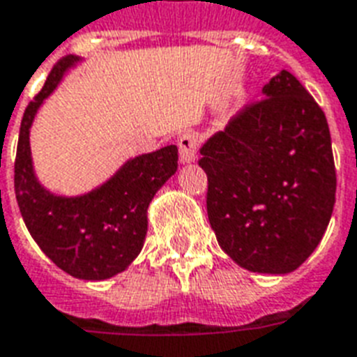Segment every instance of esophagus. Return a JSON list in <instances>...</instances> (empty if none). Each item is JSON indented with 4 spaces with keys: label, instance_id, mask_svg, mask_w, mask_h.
Wrapping results in <instances>:
<instances>
[{
    "label": "esophagus",
    "instance_id": "34e87169",
    "mask_svg": "<svg viewBox=\"0 0 357 357\" xmlns=\"http://www.w3.org/2000/svg\"><path fill=\"white\" fill-rule=\"evenodd\" d=\"M179 146V159L181 162H192L197 159V151H198V136L192 132V130H185L183 135L179 136L178 140Z\"/></svg>",
    "mask_w": 357,
    "mask_h": 357
}]
</instances>
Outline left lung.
<instances>
[{
    "instance_id": "8db88e82",
    "label": "left lung",
    "mask_w": 357,
    "mask_h": 357,
    "mask_svg": "<svg viewBox=\"0 0 357 357\" xmlns=\"http://www.w3.org/2000/svg\"><path fill=\"white\" fill-rule=\"evenodd\" d=\"M260 102L206 140L208 217L221 249L255 273L284 275L320 243L335 204L330 127L296 76L281 70Z\"/></svg>"
}]
</instances>
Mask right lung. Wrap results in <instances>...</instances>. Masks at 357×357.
<instances>
[{
    "label": "right lung",
    "mask_w": 357,
    "mask_h": 357,
    "mask_svg": "<svg viewBox=\"0 0 357 357\" xmlns=\"http://www.w3.org/2000/svg\"><path fill=\"white\" fill-rule=\"evenodd\" d=\"M80 61L78 56L59 59L27 105L16 148L15 192L27 230L52 262L76 279L105 281L125 271L142 251L149 204L178 170V148L132 157L84 195L63 197L46 189L35 174L29 132L45 99Z\"/></svg>",
    "instance_id": "add662e5"
}]
</instances>
